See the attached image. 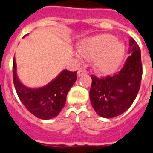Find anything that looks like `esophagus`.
<instances>
[{
  "label": "esophagus",
  "mask_w": 153,
  "mask_h": 153,
  "mask_svg": "<svg viewBox=\"0 0 153 153\" xmlns=\"http://www.w3.org/2000/svg\"><path fill=\"white\" fill-rule=\"evenodd\" d=\"M86 73H87V71L85 70V69H80L77 72V76H80L84 75V74H86Z\"/></svg>",
  "instance_id": "34e87169"
}]
</instances>
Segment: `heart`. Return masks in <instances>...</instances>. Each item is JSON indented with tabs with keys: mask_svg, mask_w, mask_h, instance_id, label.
<instances>
[{
	"mask_svg": "<svg viewBox=\"0 0 153 153\" xmlns=\"http://www.w3.org/2000/svg\"><path fill=\"white\" fill-rule=\"evenodd\" d=\"M79 51L84 57L93 59V67L102 74L118 69L125 53V46L111 35H100L83 40Z\"/></svg>",
	"mask_w": 153,
	"mask_h": 153,
	"instance_id": "heart-1",
	"label": "heart"
}]
</instances>
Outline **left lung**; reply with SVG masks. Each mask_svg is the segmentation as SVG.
I'll return each mask as SVG.
<instances>
[{
	"label": "left lung",
	"instance_id": "left-lung-1",
	"mask_svg": "<svg viewBox=\"0 0 153 153\" xmlns=\"http://www.w3.org/2000/svg\"><path fill=\"white\" fill-rule=\"evenodd\" d=\"M129 42L130 55L117 74L101 79L91 76L89 96L91 106L102 118H114L124 113L134 102L140 89L142 77L140 50L133 38H129Z\"/></svg>",
	"mask_w": 153,
	"mask_h": 153
}]
</instances>
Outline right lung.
Returning a JSON list of instances; mask_svg holds the SVG:
<instances>
[{
  "label": "right lung",
  "instance_id": "obj_1",
  "mask_svg": "<svg viewBox=\"0 0 153 153\" xmlns=\"http://www.w3.org/2000/svg\"><path fill=\"white\" fill-rule=\"evenodd\" d=\"M13 82L19 100L28 111L41 119H51L61 112L66 102L67 94L77 79L76 72L64 69L46 86L30 88L19 81L16 63L13 59Z\"/></svg>",
  "mask_w": 153,
  "mask_h": 153
}]
</instances>
